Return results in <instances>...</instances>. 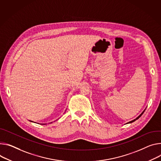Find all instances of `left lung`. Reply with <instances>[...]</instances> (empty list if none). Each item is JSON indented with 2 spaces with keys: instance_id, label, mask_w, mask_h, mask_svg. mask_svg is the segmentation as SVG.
<instances>
[{
  "instance_id": "obj_1",
  "label": "left lung",
  "mask_w": 161,
  "mask_h": 161,
  "mask_svg": "<svg viewBox=\"0 0 161 161\" xmlns=\"http://www.w3.org/2000/svg\"><path fill=\"white\" fill-rule=\"evenodd\" d=\"M144 111H145V110H144V111H143V112H142V113H141V114H140V115H139V116H138V117H137V118H136V119H134V120H133V121H130V122H129V123H132V122H134V121H136V120H137V119H139V118H140V117H141V115H142V114H143V113H144Z\"/></svg>"
}]
</instances>
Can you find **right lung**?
I'll return each mask as SVG.
<instances>
[{
  "label": "right lung",
  "mask_w": 161,
  "mask_h": 161,
  "mask_svg": "<svg viewBox=\"0 0 161 161\" xmlns=\"http://www.w3.org/2000/svg\"><path fill=\"white\" fill-rule=\"evenodd\" d=\"M44 125H45V124H44Z\"/></svg>",
  "instance_id": "add662e5"
}]
</instances>
